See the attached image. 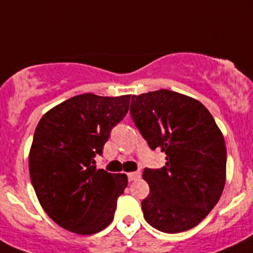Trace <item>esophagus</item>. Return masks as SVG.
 <instances>
[{
	"mask_svg": "<svg viewBox=\"0 0 253 253\" xmlns=\"http://www.w3.org/2000/svg\"><path fill=\"white\" fill-rule=\"evenodd\" d=\"M139 177H140V172L139 171L129 172V173H128V180L129 181H135V180H138Z\"/></svg>",
	"mask_w": 253,
	"mask_h": 253,
	"instance_id": "obj_1",
	"label": "esophagus"
}]
</instances>
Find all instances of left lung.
<instances>
[{"label": "left lung", "instance_id": "obj_1", "mask_svg": "<svg viewBox=\"0 0 253 253\" xmlns=\"http://www.w3.org/2000/svg\"><path fill=\"white\" fill-rule=\"evenodd\" d=\"M130 115L152 149L166 153V166L144 169L149 195L143 215L165 233L191 229L219 202L225 184L224 138L207 107L169 90L131 96Z\"/></svg>", "mask_w": 253, "mask_h": 253}]
</instances>
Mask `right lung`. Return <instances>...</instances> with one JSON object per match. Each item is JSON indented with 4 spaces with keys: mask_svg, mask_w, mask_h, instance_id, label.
I'll return each instance as SVG.
<instances>
[{
    "mask_svg": "<svg viewBox=\"0 0 253 253\" xmlns=\"http://www.w3.org/2000/svg\"><path fill=\"white\" fill-rule=\"evenodd\" d=\"M130 95L73 96L38 123L29 153V172L40 205L58 225L93 234L113 222L125 173L97 169L111 129L129 110Z\"/></svg>",
    "mask_w": 253,
    "mask_h": 253,
    "instance_id": "obj_1",
    "label": "right lung"
}]
</instances>
